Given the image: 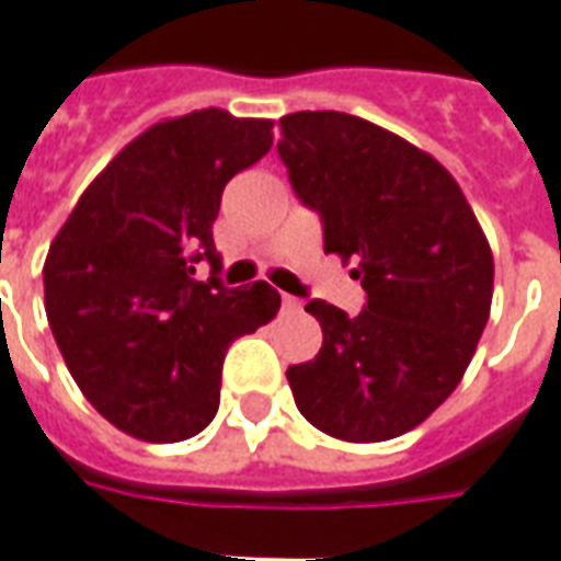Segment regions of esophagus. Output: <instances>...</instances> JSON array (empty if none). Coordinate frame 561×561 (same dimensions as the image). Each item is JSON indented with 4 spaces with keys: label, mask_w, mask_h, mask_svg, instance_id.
I'll use <instances>...</instances> for the list:
<instances>
[{
    "label": "esophagus",
    "mask_w": 561,
    "mask_h": 561,
    "mask_svg": "<svg viewBox=\"0 0 561 561\" xmlns=\"http://www.w3.org/2000/svg\"><path fill=\"white\" fill-rule=\"evenodd\" d=\"M284 311H287V313L301 311V301L296 299V296H284Z\"/></svg>",
    "instance_id": "esophagus-1"
}]
</instances>
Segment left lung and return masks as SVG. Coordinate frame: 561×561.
Here are the masks:
<instances>
[{
    "instance_id": "obj_1",
    "label": "left lung",
    "mask_w": 561,
    "mask_h": 561,
    "mask_svg": "<svg viewBox=\"0 0 561 561\" xmlns=\"http://www.w3.org/2000/svg\"><path fill=\"white\" fill-rule=\"evenodd\" d=\"M277 153L320 214L325 253L353 262L356 317L311 299L323 329L289 365L301 416L353 444L399 438L459 387L492 305V250L453 174L426 150L341 111L280 117Z\"/></svg>"
}]
</instances>
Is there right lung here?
Returning <instances> with one entry per match:
<instances>
[{
	"label": "right lung",
	"instance_id": "obj_1",
	"mask_svg": "<svg viewBox=\"0 0 561 561\" xmlns=\"http://www.w3.org/2000/svg\"><path fill=\"white\" fill-rule=\"evenodd\" d=\"M272 121L202 108L153 123L96 174L50 241L45 311L75 383L126 435L174 444L220 408L229 344L274 320L265 280L220 268L210 226L224 186L272 150Z\"/></svg>",
	"mask_w": 561,
	"mask_h": 561
}]
</instances>
